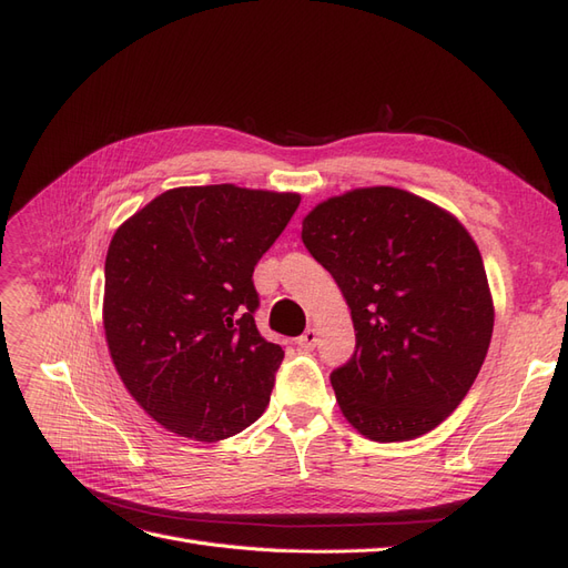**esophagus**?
Listing matches in <instances>:
<instances>
[{
    "mask_svg": "<svg viewBox=\"0 0 568 568\" xmlns=\"http://www.w3.org/2000/svg\"><path fill=\"white\" fill-rule=\"evenodd\" d=\"M317 329H313V326H311V329H305L301 336H298V346L303 348V351H313L315 346H317Z\"/></svg>",
    "mask_w": 568,
    "mask_h": 568,
    "instance_id": "esophagus-1",
    "label": "esophagus"
}]
</instances>
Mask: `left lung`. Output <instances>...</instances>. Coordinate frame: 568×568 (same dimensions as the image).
I'll list each match as a JSON object with an SVG mask.
<instances>
[{
	"label": "left lung",
	"instance_id": "1",
	"mask_svg": "<svg viewBox=\"0 0 568 568\" xmlns=\"http://www.w3.org/2000/svg\"><path fill=\"white\" fill-rule=\"evenodd\" d=\"M303 244L338 284L355 329L332 372L343 417L376 443L448 419L484 365L495 307L467 227L398 186H359L303 217Z\"/></svg>",
	"mask_w": 568,
	"mask_h": 568
}]
</instances>
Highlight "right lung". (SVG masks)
<instances>
[{
  "instance_id": "1",
  "label": "right lung",
  "mask_w": 568,
  "mask_h": 568,
  "mask_svg": "<svg viewBox=\"0 0 568 568\" xmlns=\"http://www.w3.org/2000/svg\"><path fill=\"white\" fill-rule=\"evenodd\" d=\"M301 194L175 186L111 239L104 332L120 382L168 432L215 443L263 415L284 351L253 320V267Z\"/></svg>"
}]
</instances>
